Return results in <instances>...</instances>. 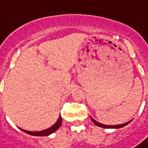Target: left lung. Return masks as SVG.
<instances>
[{"label":"left lung","instance_id":"left-lung-1","mask_svg":"<svg viewBox=\"0 0 148 148\" xmlns=\"http://www.w3.org/2000/svg\"><path fill=\"white\" fill-rule=\"evenodd\" d=\"M92 119V121H93V123L96 124L97 126H99V127H104V128H120V127H124V126L127 125L131 121H129V122H127V123H123V124H120V125H113V126H110V125H104V124H102V123H100L99 122H97L96 120H94L93 118H91Z\"/></svg>","mask_w":148,"mask_h":148}]
</instances>
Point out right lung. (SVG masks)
<instances>
[{
    "label": "right lung",
    "instance_id": "obj_1",
    "mask_svg": "<svg viewBox=\"0 0 148 148\" xmlns=\"http://www.w3.org/2000/svg\"><path fill=\"white\" fill-rule=\"evenodd\" d=\"M62 119L61 117L60 116L58 121H57L51 127H49L48 129H45V130L40 131V132H30V131H26V130H24V129H22V131L25 132V133H28L29 135H33V136H48L49 134H51V133H53L54 132H55V131L60 127Z\"/></svg>",
    "mask_w": 148,
    "mask_h": 148
}]
</instances>
